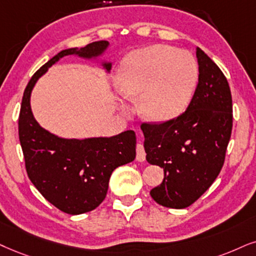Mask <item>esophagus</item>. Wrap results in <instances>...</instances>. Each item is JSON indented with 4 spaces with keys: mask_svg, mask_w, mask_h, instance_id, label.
Listing matches in <instances>:
<instances>
[{
    "mask_svg": "<svg viewBox=\"0 0 256 256\" xmlns=\"http://www.w3.org/2000/svg\"><path fill=\"white\" fill-rule=\"evenodd\" d=\"M137 160L138 162H144L145 160V156H146V154H145V150H144V146L142 143H138L137 144Z\"/></svg>",
    "mask_w": 256,
    "mask_h": 256,
    "instance_id": "esophagus-1",
    "label": "esophagus"
}]
</instances>
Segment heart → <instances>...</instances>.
<instances>
[{
    "mask_svg": "<svg viewBox=\"0 0 256 256\" xmlns=\"http://www.w3.org/2000/svg\"><path fill=\"white\" fill-rule=\"evenodd\" d=\"M192 54L169 44H154L124 58L117 74L122 96H140L139 108L152 122H168L186 111L198 84Z\"/></svg>",
    "mask_w": 256,
    "mask_h": 256,
    "instance_id": "obj_1",
    "label": "heart"
}]
</instances>
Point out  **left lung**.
<instances>
[{
    "label": "left lung",
    "instance_id": "obj_1",
    "mask_svg": "<svg viewBox=\"0 0 256 256\" xmlns=\"http://www.w3.org/2000/svg\"><path fill=\"white\" fill-rule=\"evenodd\" d=\"M198 85L186 111L162 124H142L146 160L163 168L150 195L158 204L183 209L214 183L224 163L232 128V102L224 74L196 47Z\"/></svg>",
    "mask_w": 256,
    "mask_h": 256
}]
</instances>
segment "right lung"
<instances>
[{"instance_id": "add662e5", "label": "right lung", "mask_w": 256, "mask_h": 256, "mask_svg": "<svg viewBox=\"0 0 256 256\" xmlns=\"http://www.w3.org/2000/svg\"><path fill=\"white\" fill-rule=\"evenodd\" d=\"M108 41H96L82 48L61 50L29 80L22 98L18 137L29 180L42 196L61 212L79 215L96 209L105 200L113 170L136 158V134L85 139L62 138L35 120L30 96L35 84L50 67L67 56L96 59L105 53ZM110 72L112 62L102 61Z\"/></svg>"}]
</instances>
